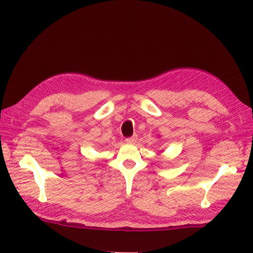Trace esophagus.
<instances>
[{"instance_id":"34e87169","label":"esophagus","mask_w":253,"mask_h":253,"mask_svg":"<svg viewBox=\"0 0 253 253\" xmlns=\"http://www.w3.org/2000/svg\"><path fill=\"white\" fill-rule=\"evenodd\" d=\"M126 142L127 143H129V144H132V143H134L137 141V136L136 134H134V136H132V137H129V138H126Z\"/></svg>"}]
</instances>
